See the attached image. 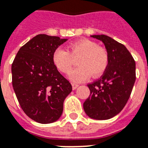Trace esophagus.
<instances>
[{"mask_svg":"<svg viewBox=\"0 0 148 148\" xmlns=\"http://www.w3.org/2000/svg\"><path fill=\"white\" fill-rule=\"evenodd\" d=\"M79 86V85H78L77 84H75V83H72V89H74V90H75V89H77V88Z\"/></svg>","mask_w":148,"mask_h":148,"instance_id":"esophagus-1","label":"esophagus"}]
</instances>
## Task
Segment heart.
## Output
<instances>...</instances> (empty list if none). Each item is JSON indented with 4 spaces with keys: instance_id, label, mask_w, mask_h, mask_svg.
<instances>
[{
    "instance_id": "b5f03b06",
    "label": "heart",
    "mask_w": 148,
    "mask_h": 148,
    "mask_svg": "<svg viewBox=\"0 0 148 148\" xmlns=\"http://www.w3.org/2000/svg\"><path fill=\"white\" fill-rule=\"evenodd\" d=\"M68 51L58 48L53 54V64L59 71L68 74L74 64V59H78L77 68L71 71L69 78L73 82L80 83L92 77L102 74L108 65V55L105 49L95 42L81 39L71 43Z\"/></svg>"
}]
</instances>
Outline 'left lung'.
<instances>
[{
	"label": "left lung",
	"instance_id": "obj_1",
	"mask_svg": "<svg viewBox=\"0 0 148 148\" xmlns=\"http://www.w3.org/2000/svg\"><path fill=\"white\" fill-rule=\"evenodd\" d=\"M101 40L108 55V65L100 79L88 84L90 95L84 103L90 118L108 120L123 110L135 81V62L126 47L108 36L91 35Z\"/></svg>",
	"mask_w": 148,
	"mask_h": 148
}]
</instances>
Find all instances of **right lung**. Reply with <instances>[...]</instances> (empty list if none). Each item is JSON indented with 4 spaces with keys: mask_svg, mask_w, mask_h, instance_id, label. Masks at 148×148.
<instances>
[{
    "mask_svg": "<svg viewBox=\"0 0 148 148\" xmlns=\"http://www.w3.org/2000/svg\"><path fill=\"white\" fill-rule=\"evenodd\" d=\"M68 39L38 34L21 47L12 64V83L21 108L40 123L56 122L71 84L57 70L54 51Z\"/></svg>",
    "mask_w": 148,
    "mask_h": 148,
    "instance_id": "right-lung-1",
    "label": "right lung"
}]
</instances>
